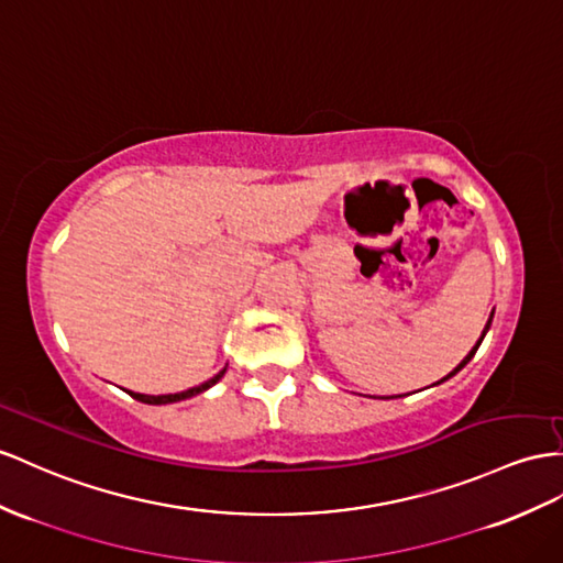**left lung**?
Instances as JSON below:
<instances>
[{
  "label": "left lung",
  "mask_w": 563,
  "mask_h": 563,
  "mask_svg": "<svg viewBox=\"0 0 563 563\" xmlns=\"http://www.w3.org/2000/svg\"><path fill=\"white\" fill-rule=\"evenodd\" d=\"M489 323H493V316H489V319H487V325H485V330H483V335H481L478 344H475V347H473V350H471V352L466 354V358H464V362H461V364H459V366H456V368H454V371H452V373H450V376H446V378H452V376H454V373H459L461 368H464V366H466V364L471 362V358H473V354H475V352H478V347H481V342H483L485 333H487V330H489ZM446 378H442V380H446ZM442 380H440V383H442Z\"/></svg>",
  "instance_id": "obj_1"
}]
</instances>
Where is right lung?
<instances>
[{"instance_id":"1","label":"right lung","mask_w":563,"mask_h":563,"mask_svg":"<svg viewBox=\"0 0 563 563\" xmlns=\"http://www.w3.org/2000/svg\"><path fill=\"white\" fill-rule=\"evenodd\" d=\"M223 373H225V368L219 373V376H213L211 380H207V383H201V385H197V387H190V390H185V393H176V395H140V393H128L131 395L133 399H137V401H144V405H170V401H180V399H190V397H195V395H199V393H205V390H209L211 385H216L219 383L221 378H223Z\"/></svg>"}]
</instances>
